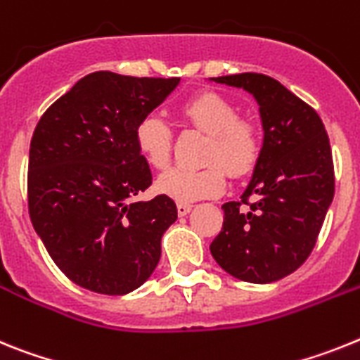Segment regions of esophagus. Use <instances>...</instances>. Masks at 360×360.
Returning a JSON list of instances; mask_svg holds the SVG:
<instances>
[{"label":"esophagus","mask_w":360,"mask_h":360,"mask_svg":"<svg viewBox=\"0 0 360 360\" xmlns=\"http://www.w3.org/2000/svg\"><path fill=\"white\" fill-rule=\"evenodd\" d=\"M190 210H192V205H188V202H179V205H177V214H179L181 217L188 215Z\"/></svg>","instance_id":"esophagus-1"}]
</instances>
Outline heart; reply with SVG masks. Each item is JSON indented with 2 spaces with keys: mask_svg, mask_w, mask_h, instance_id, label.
<instances>
[{
  "mask_svg": "<svg viewBox=\"0 0 360 360\" xmlns=\"http://www.w3.org/2000/svg\"><path fill=\"white\" fill-rule=\"evenodd\" d=\"M179 114L183 121L208 134L202 161L221 164L232 177L245 176L252 170L259 155L257 130L250 121L237 117V108L230 99L221 94L202 92L184 103ZM134 139L139 154L150 167L158 170L168 167L172 134L159 115H145L136 124ZM220 167L206 165L195 170L172 168L159 177L155 190L177 202L214 198L223 192L226 184Z\"/></svg>",
  "mask_w": 360,
  "mask_h": 360,
  "instance_id": "heart-1",
  "label": "heart"
}]
</instances>
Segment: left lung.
<instances>
[{
    "label": "left lung",
    "instance_id": "left-lung-1",
    "mask_svg": "<svg viewBox=\"0 0 360 360\" xmlns=\"http://www.w3.org/2000/svg\"><path fill=\"white\" fill-rule=\"evenodd\" d=\"M210 81L252 94L262 124L261 152L240 195L248 210L236 201L221 206L212 257L236 279L274 283L310 255L333 201L330 139L317 112L274 77L246 72Z\"/></svg>",
    "mask_w": 360,
    "mask_h": 360
}]
</instances>
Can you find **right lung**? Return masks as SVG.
Here are the masks:
<instances>
[{
  "label": "right lung",
  "mask_w": 360,
  "mask_h": 360,
  "mask_svg": "<svg viewBox=\"0 0 360 360\" xmlns=\"http://www.w3.org/2000/svg\"><path fill=\"white\" fill-rule=\"evenodd\" d=\"M179 81L94 72L50 106L34 130L32 226L77 286L124 295L158 266L162 233L176 223L177 208L167 195L136 199L152 184V172L134 132Z\"/></svg>",
  "instance_id": "obj_1"
}]
</instances>
